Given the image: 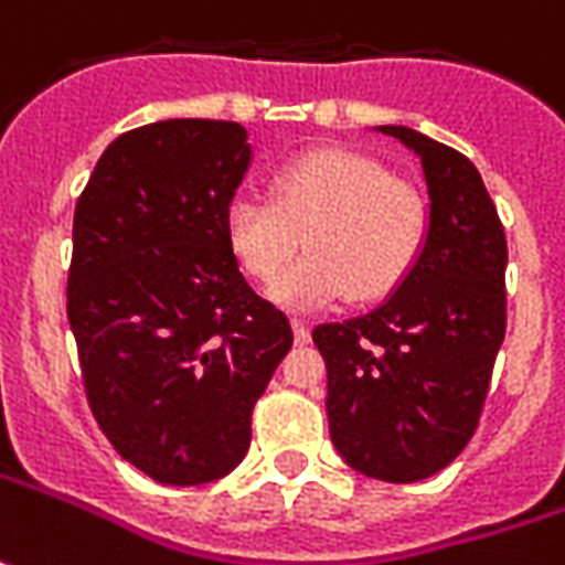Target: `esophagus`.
Masks as SVG:
<instances>
[{"label": "esophagus", "instance_id": "obj_1", "mask_svg": "<svg viewBox=\"0 0 565 565\" xmlns=\"http://www.w3.org/2000/svg\"><path fill=\"white\" fill-rule=\"evenodd\" d=\"M294 338H297V343L309 341V324L306 321L294 319Z\"/></svg>", "mask_w": 565, "mask_h": 565}]
</instances>
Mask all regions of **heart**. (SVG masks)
Masks as SVG:
<instances>
[{"instance_id": "heart-1", "label": "heart", "mask_w": 565, "mask_h": 565, "mask_svg": "<svg viewBox=\"0 0 565 565\" xmlns=\"http://www.w3.org/2000/svg\"><path fill=\"white\" fill-rule=\"evenodd\" d=\"M428 227L422 193L375 159L343 149H316L284 166L271 181V200L237 196L227 205L224 234L237 263L271 284V300L309 312L353 294L375 302L416 265Z\"/></svg>"}]
</instances>
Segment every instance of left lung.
<instances>
[{
  "mask_svg": "<svg viewBox=\"0 0 565 565\" xmlns=\"http://www.w3.org/2000/svg\"><path fill=\"white\" fill-rule=\"evenodd\" d=\"M422 166L428 227L409 275L372 312L328 321V428L350 469L391 484L435 476L476 435L507 331V237L478 168L413 127L381 125Z\"/></svg>",
  "mask_w": 565,
  "mask_h": 565,
  "instance_id": "left-lung-1",
  "label": "left lung"
}]
</instances>
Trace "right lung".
<instances>
[{"instance_id": "obj_1", "label": "right lung", "mask_w": 565, "mask_h": 565, "mask_svg": "<svg viewBox=\"0 0 565 565\" xmlns=\"http://www.w3.org/2000/svg\"><path fill=\"white\" fill-rule=\"evenodd\" d=\"M249 162L237 121H156L108 143L74 209L68 321L89 409L162 484L237 469L253 406L294 343L224 234Z\"/></svg>"}]
</instances>
